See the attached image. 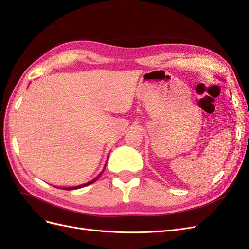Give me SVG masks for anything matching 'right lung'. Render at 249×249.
Segmentation results:
<instances>
[{
	"mask_svg": "<svg viewBox=\"0 0 249 249\" xmlns=\"http://www.w3.org/2000/svg\"><path fill=\"white\" fill-rule=\"evenodd\" d=\"M103 172V171H102ZM102 172L100 173V175L99 176H97L95 178H93L92 180H90V182H88V183H86V184H83V185H79V186H76V187H61L62 188V189H64V190H73V189H79V188H82V187H85V186H88V185H90V184H93L94 182H95V180L97 179V178H99L100 177H101V175H102Z\"/></svg>",
	"mask_w": 249,
	"mask_h": 249,
	"instance_id": "add662e5",
	"label": "right lung"
}]
</instances>
